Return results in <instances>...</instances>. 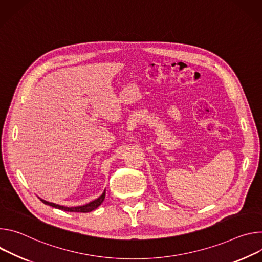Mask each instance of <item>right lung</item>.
Returning <instances> with one entry per match:
<instances>
[{"instance_id":"1","label":"right lung","mask_w":262,"mask_h":262,"mask_svg":"<svg viewBox=\"0 0 262 262\" xmlns=\"http://www.w3.org/2000/svg\"><path fill=\"white\" fill-rule=\"evenodd\" d=\"M105 193H106V192H105V190H104V192H103L98 199H96V200L90 202L89 204L83 205V206H77V207L60 206V205L54 204V203L47 202V201H45V200H42V199H40V201H41L42 203H45L46 205H50V206H52V207H55V208H57V209H61V210H64V211H70V212H91V211L95 210L96 208H98V207L102 204V202H103L104 199H105Z\"/></svg>"}]
</instances>
